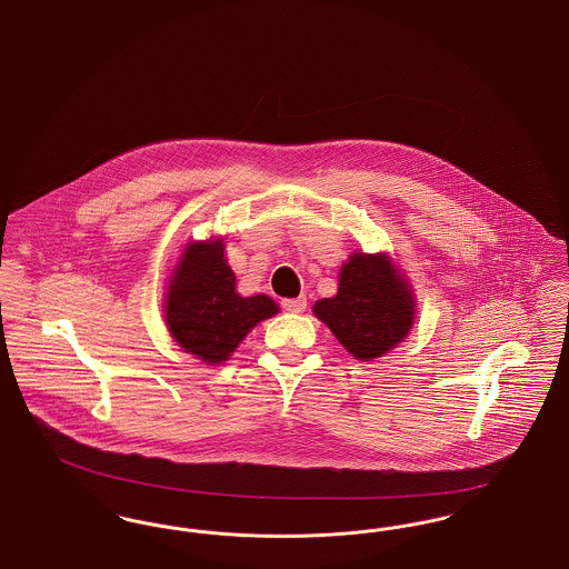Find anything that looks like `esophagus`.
Instances as JSON below:
<instances>
[{"label": "esophagus", "instance_id": "obj_1", "mask_svg": "<svg viewBox=\"0 0 569 569\" xmlns=\"http://www.w3.org/2000/svg\"><path fill=\"white\" fill-rule=\"evenodd\" d=\"M281 307L290 313H302L307 309V297L300 295L297 298H286V300H281Z\"/></svg>", "mask_w": 569, "mask_h": 569}]
</instances>
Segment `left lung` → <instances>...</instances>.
<instances>
[{"label": "left lung", "mask_w": 569, "mask_h": 569, "mask_svg": "<svg viewBox=\"0 0 569 569\" xmlns=\"http://www.w3.org/2000/svg\"><path fill=\"white\" fill-rule=\"evenodd\" d=\"M313 313L353 358L373 360L406 339L416 302L386 253H352L339 272L337 297L318 300Z\"/></svg>", "instance_id": "1"}]
</instances>
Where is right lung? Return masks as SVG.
Returning <instances> with one entry per match:
<instances>
[{
	"instance_id": "right-lung-1",
	"label": "right lung",
	"mask_w": 569,
	"mask_h": 569,
	"mask_svg": "<svg viewBox=\"0 0 569 569\" xmlns=\"http://www.w3.org/2000/svg\"><path fill=\"white\" fill-rule=\"evenodd\" d=\"M163 307L172 339L209 365L228 360L253 326L279 311L272 298H243L237 292V277L223 258L221 241L186 247Z\"/></svg>"
}]
</instances>
